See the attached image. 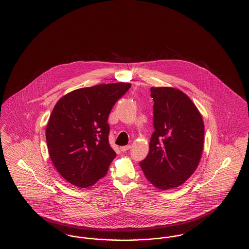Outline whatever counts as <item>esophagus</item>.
Here are the masks:
<instances>
[{
    "instance_id": "34e87169",
    "label": "esophagus",
    "mask_w": 249,
    "mask_h": 249,
    "mask_svg": "<svg viewBox=\"0 0 249 249\" xmlns=\"http://www.w3.org/2000/svg\"><path fill=\"white\" fill-rule=\"evenodd\" d=\"M131 149V145H127V146H123V147H120V150L122 152H127L128 150Z\"/></svg>"
}]
</instances>
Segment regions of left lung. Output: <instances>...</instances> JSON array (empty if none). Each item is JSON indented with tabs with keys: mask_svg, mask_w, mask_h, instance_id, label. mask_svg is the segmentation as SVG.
Returning <instances> with one entry per match:
<instances>
[{
	"mask_svg": "<svg viewBox=\"0 0 249 249\" xmlns=\"http://www.w3.org/2000/svg\"><path fill=\"white\" fill-rule=\"evenodd\" d=\"M153 133L140 167L161 191L184 184L197 169L204 148L205 126L192 99L179 89L152 87Z\"/></svg>",
	"mask_w": 249,
	"mask_h": 249,
	"instance_id": "left-lung-1",
	"label": "left lung"
}]
</instances>
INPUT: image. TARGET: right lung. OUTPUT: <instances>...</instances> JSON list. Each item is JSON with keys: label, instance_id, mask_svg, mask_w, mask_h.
<instances>
[{"label": "right lung", "instance_id": "add662e5", "mask_svg": "<svg viewBox=\"0 0 249 249\" xmlns=\"http://www.w3.org/2000/svg\"><path fill=\"white\" fill-rule=\"evenodd\" d=\"M131 83L98 84L74 90L58 99L46 127V142L57 172L78 188L104 177L116 153L108 135V116Z\"/></svg>", "mask_w": 249, "mask_h": 249}]
</instances>
